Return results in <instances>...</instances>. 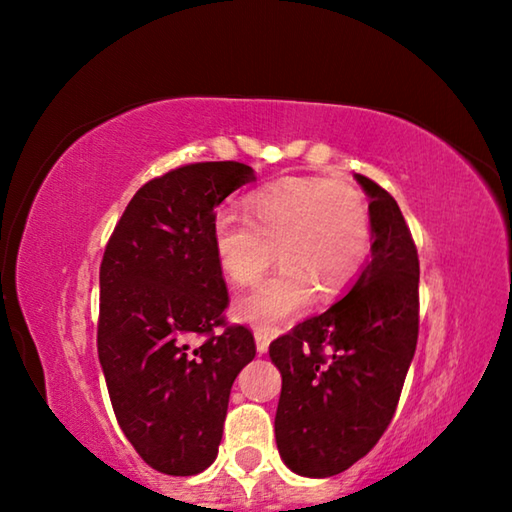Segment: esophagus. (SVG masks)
Wrapping results in <instances>:
<instances>
[{"mask_svg": "<svg viewBox=\"0 0 512 512\" xmlns=\"http://www.w3.org/2000/svg\"><path fill=\"white\" fill-rule=\"evenodd\" d=\"M268 343H271V339H268L266 332H255V345H257V352L259 354H266L268 352Z\"/></svg>", "mask_w": 512, "mask_h": 512, "instance_id": "obj_1", "label": "esophagus"}]
</instances>
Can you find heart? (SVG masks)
<instances>
[{
    "instance_id": "obj_1",
    "label": "heart",
    "mask_w": 512,
    "mask_h": 512,
    "mask_svg": "<svg viewBox=\"0 0 512 512\" xmlns=\"http://www.w3.org/2000/svg\"><path fill=\"white\" fill-rule=\"evenodd\" d=\"M246 214L219 212L212 246L235 287L253 284L277 257V273L235 300L239 323L275 334L309 307L314 291L332 298L357 280L370 250V214L345 180L282 178L246 198Z\"/></svg>"
}]
</instances>
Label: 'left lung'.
<instances>
[{
    "instance_id": "1",
    "label": "left lung",
    "mask_w": 512,
    "mask_h": 512,
    "mask_svg": "<svg viewBox=\"0 0 512 512\" xmlns=\"http://www.w3.org/2000/svg\"><path fill=\"white\" fill-rule=\"evenodd\" d=\"M354 178L370 198V262L345 298L268 348L282 375L277 449L311 479L345 472L377 445L418 343V250L395 198Z\"/></svg>"
}]
</instances>
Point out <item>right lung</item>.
<instances>
[{
  "label": "right lung",
  "instance_id": "right-lung-1",
  "mask_svg": "<svg viewBox=\"0 0 512 512\" xmlns=\"http://www.w3.org/2000/svg\"><path fill=\"white\" fill-rule=\"evenodd\" d=\"M255 171L198 162L153 178L121 214L103 253L99 361L112 409L146 465L192 476L219 452L230 388L255 359L246 327H225L228 307L214 257V210ZM205 335L201 346L191 341Z\"/></svg>",
  "mask_w": 512,
  "mask_h": 512
}]
</instances>
